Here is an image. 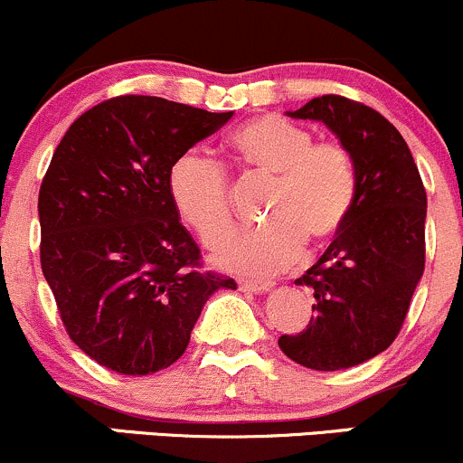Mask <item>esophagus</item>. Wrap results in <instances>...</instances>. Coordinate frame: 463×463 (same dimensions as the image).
Segmentation results:
<instances>
[{"label":"esophagus","instance_id":"34e87169","mask_svg":"<svg viewBox=\"0 0 463 463\" xmlns=\"http://www.w3.org/2000/svg\"><path fill=\"white\" fill-rule=\"evenodd\" d=\"M239 289L248 294H268L272 289V283H252V280H239Z\"/></svg>","mask_w":463,"mask_h":463}]
</instances>
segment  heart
<instances>
[{"label": "heart", "instance_id": "obj_1", "mask_svg": "<svg viewBox=\"0 0 463 463\" xmlns=\"http://www.w3.org/2000/svg\"><path fill=\"white\" fill-rule=\"evenodd\" d=\"M228 150L243 172L269 180L261 206L263 226L239 232L217 250L228 272L272 276L300 257L302 246L322 250L342 232L357 198L353 156L335 141L313 143V135L276 115L239 126ZM174 209L215 248L232 228L226 174L211 158L189 152L176 158L167 178Z\"/></svg>", "mask_w": 463, "mask_h": 463}]
</instances>
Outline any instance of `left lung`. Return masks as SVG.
<instances>
[{
  "mask_svg": "<svg viewBox=\"0 0 463 463\" xmlns=\"http://www.w3.org/2000/svg\"><path fill=\"white\" fill-rule=\"evenodd\" d=\"M294 119L322 121L353 156L357 198L322 259L296 285L313 289V316L279 346L311 370L364 364L390 346L424 272L427 191L405 139L374 109L322 95Z\"/></svg>",
  "mask_w": 463,
  "mask_h": 463,
  "instance_id": "obj_1",
  "label": "left lung"
}]
</instances>
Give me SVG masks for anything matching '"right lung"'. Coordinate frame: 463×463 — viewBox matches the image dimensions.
<instances>
[{
    "instance_id": "1",
    "label": "right lung",
    "mask_w": 463,
    "mask_h": 463,
    "mask_svg": "<svg viewBox=\"0 0 463 463\" xmlns=\"http://www.w3.org/2000/svg\"><path fill=\"white\" fill-rule=\"evenodd\" d=\"M232 113L121 95L80 115L39 191L41 268L76 346L143 376L183 357L202 307L232 279L200 272L169 169Z\"/></svg>"
}]
</instances>
